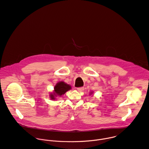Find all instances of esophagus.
I'll use <instances>...</instances> for the list:
<instances>
[{
    "label": "esophagus",
    "instance_id": "obj_1",
    "mask_svg": "<svg viewBox=\"0 0 149 149\" xmlns=\"http://www.w3.org/2000/svg\"><path fill=\"white\" fill-rule=\"evenodd\" d=\"M77 90H78L79 92H82V91H83L84 90V87H78V88H77Z\"/></svg>",
    "mask_w": 149,
    "mask_h": 149
}]
</instances>
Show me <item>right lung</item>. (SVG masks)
Instances as JSON below:
<instances>
[{
	"label": "right lung",
	"instance_id": "right-lung-1",
	"mask_svg": "<svg viewBox=\"0 0 149 149\" xmlns=\"http://www.w3.org/2000/svg\"><path fill=\"white\" fill-rule=\"evenodd\" d=\"M71 89V86L63 81L58 82L54 87V90L53 93H51L49 95L51 100H55L56 96L61 97L67 91Z\"/></svg>",
	"mask_w": 149,
	"mask_h": 149
}]
</instances>
